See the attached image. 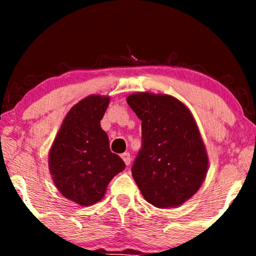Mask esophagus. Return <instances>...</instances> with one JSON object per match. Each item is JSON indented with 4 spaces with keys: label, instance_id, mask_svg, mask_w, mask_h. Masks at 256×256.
<instances>
[{
    "label": "esophagus",
    "instance_id": "1",
    "mask_svg": "<svg viewBox=\"0 0 256 256\" xmlns=\"http://www.w3.org/2000/svg\"><path fill=\"white\" fill-rule=\"evenodd\" d=\"M122 160H124V162L128 166L131 164V155H130V152H124V154H122Z\"/></svg>",
    "mask_w": 256,
    "mask_h": 256
}]
</instances>
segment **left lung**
<instances>
[{"mask_svg":"<svg viewBox=\"0 0 256 256\" xmlns=\"http://www.w3.org/2000/svg\"><path fill=\"white\" fill-rule=\"evenodd\" d=\"M126 101L142 120V146L131 167L132 177L149 204L180 206L200 189L208 168L192 113L168 95L140 92Z\"/></svg>","mask_w":256,"mask_h":256,"instance_id":"1","label":"left lung"}]
</instances>
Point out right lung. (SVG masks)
I'll list each match as a JSON object with an SVG mask.
<instances>
[{"mask_svg": "<svg viewBox=\"0 0 256 256\" xmlns=\"http://www.w3.org/2000/svg\"><path fill=\"white\" fill-rule=\"evenodd\" d=\"M108 104L110 98L98 95L82 100L66 116L49 152L58 192L80 206L100 201L112 178L125 168L100 125Z\"/></svg>", "mask_w": 256, "mask_h": 256, "instance_id": "1", "label": "right lung"}]
</instances>
